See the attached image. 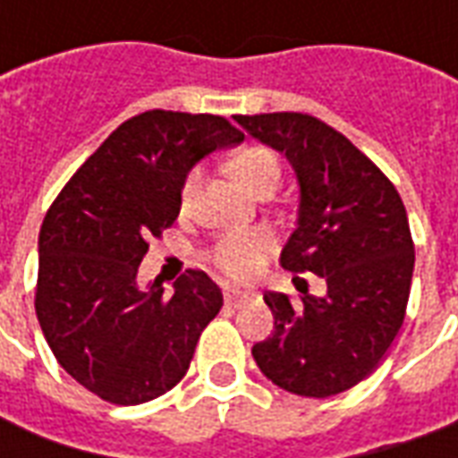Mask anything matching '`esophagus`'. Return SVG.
I'll return each instance as SVG.
<instances>
[{"label": "esophagus", "mask_w": 458, "mask_h": 458, "mask_svg": "<svg viewBox=\"0 0 458 458\" xmlns=\"http://www.w3.org/2000/svg\"><path fill=\"white\" fill-rule=\"evenodd\" d=\"M248 299H252V294L250 292H240V289H225V304L233 309L242 307Z\"/></svg>", "instance_id": "esophagus-1"}]
</instances>
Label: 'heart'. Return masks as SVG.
I'll list each match as a JSON object with an SVG mask.
<instances>
[{"label":"heart","mask_w":458,"mask_h":458,"mask_svg":"<svg viewBox=\"0 0 458 458\" xmlns=\"http://www.w3.org/2000/svg\"><path fill=\"white\" fill-rule=\"evenodd\" d=\"M230 166H233V174L255 193L275 191V186L282 179L277 154L267 147H259V144L240 149L230 161ZM199 183L200 169L193 166L181 181V206L183 208L193 200ZM272 250H275V233L269 228L259 225V228L230 230L213 242V248L208 250V259L210 265L220 269L223 275L242 282V279L258 275Z\"/></svg>","instance_id":"obj_1"}]
</instances>
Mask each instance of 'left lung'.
I'll return each instance as SVG.
<instances>
[{"instance_id":"left-lung-1","label":"left lung","mask_w":458,"mask_h":458,"mask_svg":"<svg viewBox=\"0 0 458 458\" xmlns=\"http://www.w3.org/2000/svg\"><path fill=\"white\" fill-rule=\"evenodd\" d=\"M235 122L287 157L301 189L299 223L279 258L301 301L265 292L275 331L252 345V358L287 393H344L373 373L404 321L414 269L404 203L353 141L314 114H235ZM299 271L327 278V297L301 290Z\"/></svg>"}]
</instances>
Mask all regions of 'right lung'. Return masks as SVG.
<instances>
[{"mask_svg":"<svg viewBox=\"0 0 458 458\" xmlns=\"http://www.w3.org/2000/svg\"><path fill=\"white\" fill-rule=\"evenodd\" d=\"M242 137L220 114H134L46 213L36 317L61 368L105 403L141 404L169 393L223 307L218 284L200 269H186L174 294L161 282L141 292L137 269L149 240L179 218L191 166Z\"/></svg>","mask_w":458,"mask_h":458,"instance_id":"add662e5","label":"right lung"}]
</instances>
